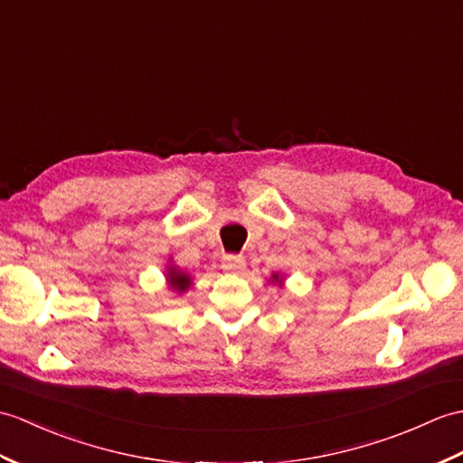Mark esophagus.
Instances as JSON below:
<instances>
[{
  "label": "esophagus",
  "mask_w": 463,
  "mask_h": 463,
  "mask_svg": "<svg viewBox=\"0 0 463 463\" xmlns=\"http://www.w3.org/2000/svg\"><path fill=\"white\" fill-rule=\"evenodd\" d=\"M221 264H222L224 270H229V272H241V270H244V266H246L244 258L236 256V254H224Z\"/></svg>",
  "instance_id": "34e87169"
}]
</instances>
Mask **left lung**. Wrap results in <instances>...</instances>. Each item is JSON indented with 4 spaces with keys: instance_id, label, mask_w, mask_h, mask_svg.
I'll return each mask as SVG.
<instances>
[{
    "instance_id": "obj_1",
    "label": "left lung",
    "mask_w": 463,
    "mask_h": 463,
    "mask_svg": "<svg viewBox=\"0 0 463 463\" xmlns=\"http://www.w3.org/2000/svg\"><path fill=\"white\" fill-rule=\"evenodd\" d=\"M274 280H276V282H280V284H282V278H280V276H278V274H274V276H272V282H274Z\"/></svg>"
}]
</instances>
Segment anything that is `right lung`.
I'll use <instances>...</instances> for the list:
<instances>
[{"mask_svg":"<svg viewBox=\"0 0 463 463\" xmlns=\"http://www.w3.org/2000/svg\"><path fill=\"white\" fill-rule=\"evenodd\" d=\"M167 282H169V286L175 289V292H185V289H189V286H191V276L189 274H185V272H181V270H177L175 266H169V270H167Z\"/></svg>","mask_w":463,"mask_h":463,"instance_id":"add662e5","label":"right lung"}]
</instances>
